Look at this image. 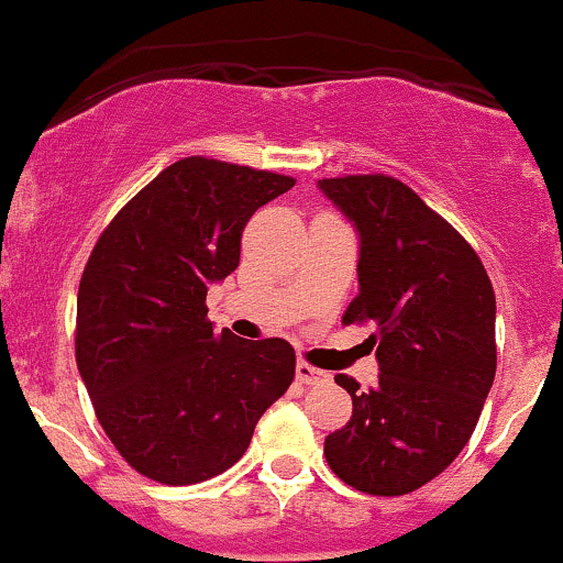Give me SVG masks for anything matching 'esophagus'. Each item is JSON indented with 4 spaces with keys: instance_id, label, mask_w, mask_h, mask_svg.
I'll list each match as a JSON object with an SVG mask.
<instances>
[{
    "instance_id": "esophagus-1",
    "label": "esophagus",
    "mask_w": 563,
    "mask_h": 563,
    "mask_svg": "<svg viewBox=\"0 0 563 563\" xmlns=\"http://www.w3.org/2000/svg\"><path fill=\"white\" fill-rule=\"evenodd\" d=\"M295 379L300 382V385L310 387V385H321V382H327L329 374L321 372V368L310 366V363H306V361H297V366H295Z\"/></svg>"
}]
</instances>
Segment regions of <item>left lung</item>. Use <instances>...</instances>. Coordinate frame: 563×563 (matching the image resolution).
<instances>
[{"label": "left lung", "mask_w": 563, "mask_h": 563, "mask_svg": "<svg viewBox=\"0 0 563 563\" xmlns=\"http://www.w3.org/2000/svg\"><path fill=\"white\" fill-rule=\"evenodd\" d=\"M319 189L361 236L358 295L342 323H374L379 382L323 440L345 485L406 495L438 477L477 427L498 366L495 292L479 255L411 187L385 174L321 178Z\"/></svg>", "instance_id": "1"}]
</instances>
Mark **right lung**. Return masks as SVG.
I'll list each match as a JSON object with an SVG mask.
<instances>
[{
  "mask_svg": "<svg viewBox=\"0 0 563 563\" xmlns=\"http://www.w3.org/2000/svg\"><path fill=\"white\" fill-rule=\"evenodd\" d=\"M292 176L191 155L99 234L78 284L76 363L115 451L142 477L197 485L234 466L295 379L287 340L208 321V284L240 266L242 231Z\"/></svg>",
  "mask_w": 563,
  "mask_h": 563,
  "instance_id": "right-lung-1",
  "label": "right lung"
}]
</instances>
